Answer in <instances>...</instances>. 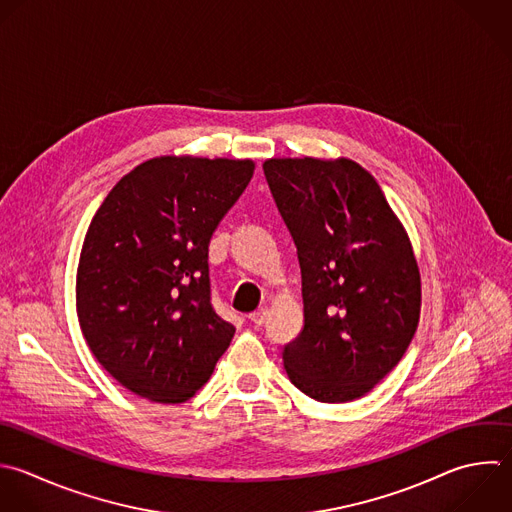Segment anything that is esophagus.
<instances>
[{
  "label": "esophagus",
  "mask_w": 512,
  "mask_h": 512,
  "mask_svg": "<svg viewBox=\"0 0 512 512\" xmlns=\"http://www.w3.org/2000/svg\"><path fill=\"white\" fill-rule=\"evenodd\" d=\"M248 318H250V322H252L254 326H262V324L266 322V318H268V312H266V310H256V312H252Z\"/></svg>",
  "instance_id": "obj_1"
}]
</instances>
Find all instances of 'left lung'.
<instances>
[{"instance_id": "obj_1", "label": "left lung", "mask_w": 512, "mask_h": 512, "mask_svg": "<svg viewBox=\"0 0 512 512\" xmlns=\"http://www.w3.org/2000/svg\"><path fill=\"white\" fill-rule=\"evenodd\" d=\"M262 168L302 274L304 328L282 350L286 374L318 402L356 400L400 362L418 326L408 234L348 158H272Z\"/></svg>"}]
</instances>
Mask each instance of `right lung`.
Here are the masks:
<instances>
[{
    "instance_id": "right-lung-1",
    "label": "right lung",
    "mask_w": 512,
    "mask_h": 512,
    "mask_svg": "<svg viewBox=\"0 0 512 512\" xmlns=\"http://www.w3.org/2000/svg\"><path fill=\"white\" fill-rule=\"evenodd\" d=\"M254 174L252 160L162 156L136 166L88 228L76 308L98 362L130 392L186 402L236 328L210 300L208 246Z\"/></svg>"
}]
</instances>
